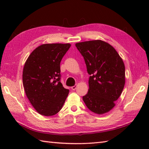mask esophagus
Here are the masks:
<instances>
[{"instance_id":"obj_1","label":"esophagus","mask_w":149,"mask_h":149,"mask_svg":"<svg viewBox=\"0 0 149 149\" xmlns=\"http://www.w3.org/2000/svg\"><path fill=\"white\" fill-rule=\"evenodd\" d=\"M77 84H75V85H74V86H72V87H71V88H72V90H75L76 89V88H77Z\"/></svg>"}]
</instances>
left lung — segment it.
<instances>
[{"label":"left lung","instance_id":"left-lung-1","mask_svg":"<svg viewBox=\"0 0 149 149\" xmlns=\"http://www.w3.org/2000/svg\"><path fill=\"white\" fill-rule=\"evenodd\" d=\"M83 56L89 90L83 101L91 111L101 115L112 109L125 85V65L113 47L97 40L75 43Z\"/></svg>","mask_w":149,"mask_h":149}]
</instances>
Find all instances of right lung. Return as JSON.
<instances>
[{
  "label": "right lung",
  "mask_w": 149,
  "mask_h": 149,
  "mask_svg": "<svg viewBox=\"0 0 149 149\" xmlns=\"http://www.w3.org/2000/svg\"><path fill=\"white\" fill-rule=\"evenodd\" d=\"M70 43H48L38 47L25 63L22 80L31 104L40 115L58 113L64 104L69 90L60 82V63Z\"/></svg>",
  "instance_id": "add662e5"
}]
</instances>
